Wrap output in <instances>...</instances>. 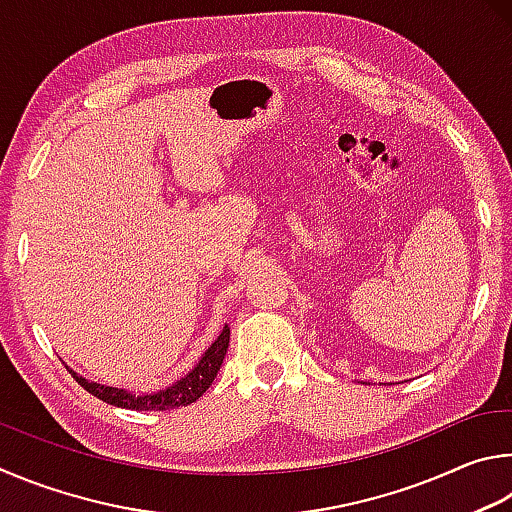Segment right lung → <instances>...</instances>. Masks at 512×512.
I'll return each instance as SVG.
<instances>
[{"instance_id":"right-lung-1","label":"right lung","mask_w":512,"mask_h":512,"mask_svg":"<svg viewBox=\"0 0 512 512\" xmlns=\"http://www.w3.org/2000/svg\"><path fill=\"white\" fill-rule=\"evenodd\" d=\"M229 335L231 330L227 324H224L222 333L209 348H206L204 355L200 357V362H197L193 369L184 375V378H179L175 384H170V387L155 393H132L128 389H116V387H107V384L89 382L83 378V375H78L71 369L69 373L74 375L80 387L92 393L94 398L107 402V405H114L121 409H134V411H168V409L186 407L211 387V382L220 371L224 355H227Z\"/></svg>"}]
</instances>
